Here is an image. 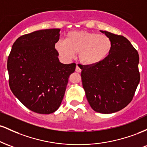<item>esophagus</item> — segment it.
<instances>
[{
  "mask_svg": "<svg viewBox=\"0 0 147 147\" xmlns=\"http://www.w3.org/2000/svg\"><path fill=\"white\" fill-rule=\"evenodd\" d=\"M75 71L77 72H82V70H81V68H79V67L78 66V65H77V66H76V69H75Z\"/></svg>",
  "mask_w": 147,
  "mask_h": 147,
  "instance_id": "34e87169",
  "label": "esophagus"
}]
</instances>
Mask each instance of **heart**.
<instances>
[{
	"label": "heart",
	"instance_id": "1",
	"mask_svg": "<svg viewBox=\"0 0 147 147\" xmlns=\"http://www.w3.org/2000/svg\"><path fill=\"white\" fill-rule=\"evenodd\" d=\"M60 55L70 59L78 54L79 60L85 65H95L105 59L110 53L112 42L109 36L86 31H72L65 41L56 43Z\"/></svg>",
	"mask_w": 147,
	"mask_h": 147
}]
</instances>
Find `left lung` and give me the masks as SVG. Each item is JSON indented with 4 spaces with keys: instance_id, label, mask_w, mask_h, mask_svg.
I'll return each mask as SVG.
<instances>
[{
    "instance_id": "obj_1",
    "label": "left lung",
    "mask_w": 147,
    "mask_h": 147,
    "mask_svg": "<svg viewBox=\"0 0 147 147\" xmlns=\"http://www.w3.org/2000/svg\"><path fill=\"white\" fill-rule=\"evenodd\" d=\"M100 32L112 42L105 59L95 65H81L82 85L89 104L96 112L109 114L125 108L132 101L140 79L139 55L127 38Z\"/></svg>"
}]
</instances>
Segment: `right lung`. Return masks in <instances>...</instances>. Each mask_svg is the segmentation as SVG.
<instances>
[{"label":"right lung","instance_id":"obj_1","mask_svg":"<svg viewBox=\"0 0 147 147\" xmlns=\"http://www.w3.org/2000/svg\"><path fill=\"white\" fill-rule=\"evenodd\" d=\"M60 29L41 30L16 40L7 59L9 85L30 111L50 114L59 108L76 63L63 64L55 43Z\"/></svg>","mask_w":147,"mask_h":147}]
</instances>
